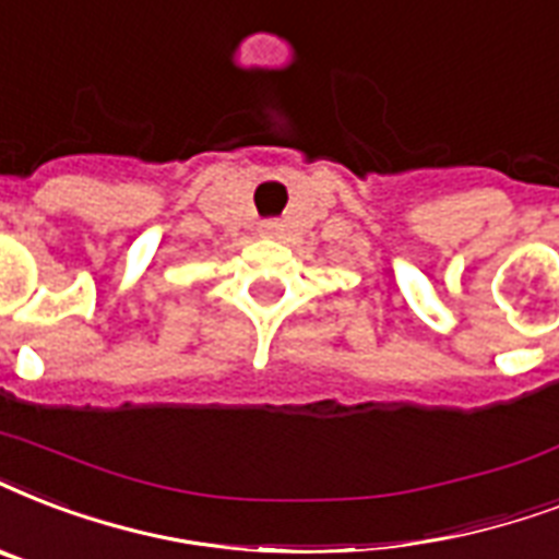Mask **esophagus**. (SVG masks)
Instances as JSON below:
<instances>
[{"label":"esophagus","mask_w":559,"mask_h":559,"mask_svg":"<svg viewBox=\"0 0 559 559\" xmlns=\"http://www.w3.org/2000/svg\"><path fill=\"white\" fill-rule=\"evenodd\" d=\"M261 235H263V237L278 235V223H272V219H266V223H261Z\"/></svg>","instance_id":"34e87169"}]
</instances>
